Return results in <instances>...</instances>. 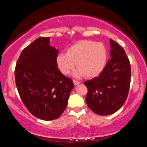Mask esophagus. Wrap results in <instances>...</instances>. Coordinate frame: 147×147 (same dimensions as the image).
<instances>
[{
    "label": "esophagus",
    "mask_w": 147,
    "mask_h": 147,
    "mask_svg": "<svg viewBox=\"0 0 147 147\" xmlns=\"http://www.w3.org/2000/svg\"><path fill=\"white\" fill-rule=\"evenodd\" d=\"M73 83H74V84H75V85L76 86V85H78V84H79L81 83L80 82H79V81H77V80H75V79H74L73 80Z\"/></svg>",
    "instance_id": "esophagus-1"
}]
</instances>
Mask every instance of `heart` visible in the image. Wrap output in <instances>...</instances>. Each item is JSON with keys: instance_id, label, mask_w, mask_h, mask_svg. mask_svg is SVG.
<instances>
[{"instance_id": "1", "label": "heart", "mask_w": 147, "mask_h": 147, "mask_svg": "<svg viewBox=\"0 0 147 147\" xmlns=\"http://www.w3.org/2000/svg\"><path fill=\"white\" fill-rule=\"evenodd\" d=\"M107 57V50L103 43L82 41L68 48L66 54H59L57 62L64 75L70 73L77 63L78 70L75 72V77L84 75L92 78L99 75L104 70Z\"/></svg>"}]
</instances>
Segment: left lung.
Wrapping results in <instances>:
<instances>
[{
	"instance_id": "obj_1",
	"label": "left lung",
	"mask_w": 147,
	"mask_h": 147,
	"mask_svg": "<svg viewBox=\"0 0 147 147\" xmlns=\"http://www.w3.org/2000/svg\"><path fill=\"white\" fill-rule=\"evenodd\" d=\"M111 59L98 77L84 82L86 102L99 115L115 113L125 102L131 84V64L122 47L110 40Z\"/></svg>"
}]
</instances>
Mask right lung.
Masks as SVG:
<instances>
[{"mask_svg": "<svg viewBox=\"0 0 147 147\" xmlns=\"http://www.w3.org/2000/svg\"><path fill=\"white\" fill-rule=\"evenodd\" d=\"M59 50L49 37H40L24 48L15 68V82L26 109L48 121L61 115L73 88L72 80L57 68Z\"/></svg>", "mask_w": 147, "mask_h": 147, "instance_id": "obj_1", "label": "right lung"}]
</instances>
